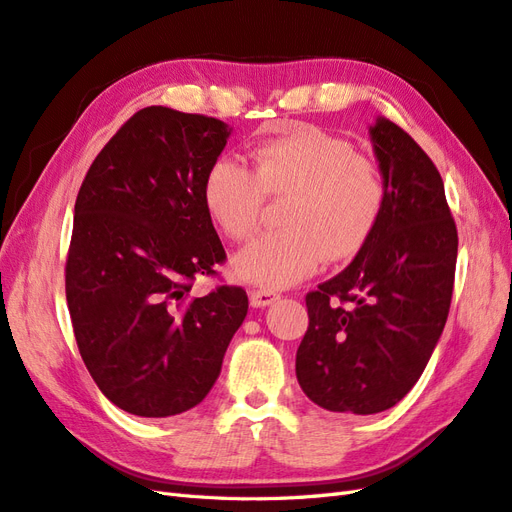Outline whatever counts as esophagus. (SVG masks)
Here are the masks:
<instances>
[{"label": "esophagus", "mask_w": 512, "mask_h": 512, "mask_svg": "<svg viewBox=\"0 0 512 512\" xmlns=\"http://www.w3.org/2000/svg\"><path fill=\"white\" fill-rule=\"evenodd\" d=\"M274 300H279V294L272 290H253L251 292V305L253 307H268Z\"/></svg>", "instance_id": "34e87169"}]
</instances>
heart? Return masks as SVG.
<instances>
[{
  "label": "heart",
  "mask_w": 512,
  "mask_h": 512,
  "mask_svg": "<svg viewBox=\"0 0 512 512\" xmlns=\"http://www.w3.org/2000/svg\"><path fill=\"white\" fill-rule=\"evenodd\" d=\"M255 175L214 162L203 181L209 216L229 240H248L270 196H290L281 231L259 235L233 257L242 281L281 290L316 272L324 257L348 259L368 244L387 203L381 170L352 142L318 127L296 129L253 153Z\"/></svg>",
  "instance_id": "b5f03b06"
}]
</instances>
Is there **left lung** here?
Returning a JSON list of instances; mask_svg holds the SVG:
<instances>
[{
	"label": "left lung",
	"mask_w": 512,
	"mask_h": 512,
	"mask_svg": "<svg viewBox=\"0 0 512 512\" xmlns=\"http://www.w3.org/2000/svg\"><path fill=\"white\" fill-rule=\"evenodd\" d=\"M387 186L381 222L352 264L307 294L296 378L333 413L391 409L422 376L448 320L458 235L443 179L385 116L370 125Z\"/></svg>",
	"instance_id": "left-lung-1"
}]
</instances>
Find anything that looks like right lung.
Instances as JSON below:
<instances>
[{
	"label": "right lung",
	"mask_w": 512,
	"mask_h": 512,
	"mask_svg": "<svg viewBox=\"0 0 512 512\" xmlns=\"http://www.w3.org/2000/svg\"><path fill=\"white\" fill-rule=\"evenodd\" d=\"M231 127L164 106L136 112L90 164L75 201L67 303L77 348L112 404L138 417L192 409L214 387L248 296H190L227 259L203 181Z\"/></svg>",
	"instance_id": "1"
}]
</instances>
